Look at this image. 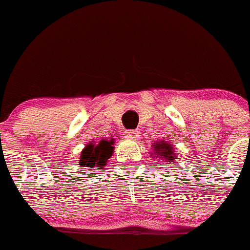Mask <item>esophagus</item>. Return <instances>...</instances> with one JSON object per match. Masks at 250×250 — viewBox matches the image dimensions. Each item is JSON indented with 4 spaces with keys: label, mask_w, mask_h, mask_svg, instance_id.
Masks as SVG:
<instances>
[{
    "label": "esophagus",
    "mask_w": 250,
    "mask_h": 250,
    "mask_svg": "<svg viewBox=\"0 0 250 250\" xmlns=\"http://www.w3.org/2000/svg\"><path fill=\"white\" fill-rule=\"evenodd\" d=\"M126 137L128 138H137L138 136H140V132H138L137 130H127L125 132Z\"/></svg>",
    "instance_id": "obj_1"
}]
</instances>
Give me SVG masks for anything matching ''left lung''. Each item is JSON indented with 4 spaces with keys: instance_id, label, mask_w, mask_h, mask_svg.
<instances>
[{
    "instance_id": "8db88e82",
    "label": "left lung",
    "mask_w": 250,
    "mask_h": 250,
    "mask_svg": "<svg viewBox=\"0 0 250 250\" xmlns=\"http://www.w3.org/2000/svg\"><path fill=\"white\" fill-rule=\"evenodd\" d=\"M153 148H154V153L158 157L164 158V162H174L175 159H177V158L175 157L174 149H172L171 146H170L169 143L164 142V141L158 142L157 145H154ZM160 167H163V165H160Z\"/></svg>"
}]
</instances>
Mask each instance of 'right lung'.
Segmentation results:
<instances>
[{"label":"right lung","mask_w":250,"mask_h":250,"mask_svg":"<svg viewBox=\"0 0 250 250\" xmlns=\"http://www.w3.org/2000/svg\"><path fill=\"white\" fill-rule=\"evenodd\" d=\"M113 143H114V140H102L97 145L90 143V145L86 146L85 149L81 153L80 165H83V167L86 165L87 167H96L98 169L104 167L108 159L112 157L113 150H114Z\"/></svg>","instance_id":"add662e5"}]
</instances>
